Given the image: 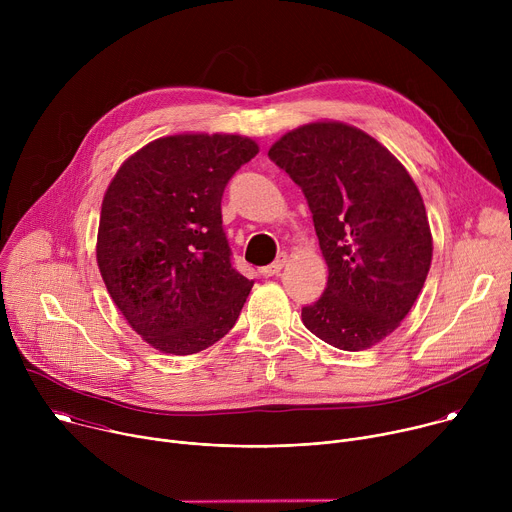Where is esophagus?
<instances>
[{
    "instance_id": "obj_1",
    "label": "esophagus",
    "mask_w": 512,
    "mask_h": 512,
    "mask_svg": "<svg viewBox=\"0 0 512 512\" xmlns=\"http://www.w3.org/2000/svg\"><path fill=\"white\" fill-rule=\"evenodd\" d=\"M285 263H287V255H285V253H281L273 263H269V265L261 267V273H263V275H267V277L277 275V273L283 269V265H285Z\"/></svg>"
}]
</instances>
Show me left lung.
Returning <instances> with one entry per match:
<instances>
[{
	"mask_svg": "<svg viewBox=\"0 0 512 512\" xmlns=\"http://www.w3.org/2000/svg\"><path fill=\"white\" fill-rule=\"evenodd\" d=\"M269 158L304 190L328 265L304 326L348 352L379 344L411 312L431 265L417 184L381 141L332 119L283 133Z\"/></svg>",
	"mask_w": 512,
	"mask_h": 512,
	"instance_id": "1",
	"label": "left lung"
}]
</instances>
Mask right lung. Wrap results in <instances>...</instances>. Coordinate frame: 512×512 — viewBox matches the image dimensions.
I'll list each match as a JSON object with an SVG mask.
<instances>
[{
  "label": "right lung",
  "instance_id": "right-lung-1",
  "mask_svg": "<svg viewBox=\"0 0 512 512\" xmlns=\"http://www.w3.org/2000/svg\"><path fill=\"white\" fill-rule=\"evenodd\" d=\"M259 154L237 133H176L129 156L107 186L97 265L127 324L164 354H196L237 322L253 279L231 265L221 200Z\"/></svg>",
  "mask_w": 512,
  "mask_h": 512
}]
</instances>
